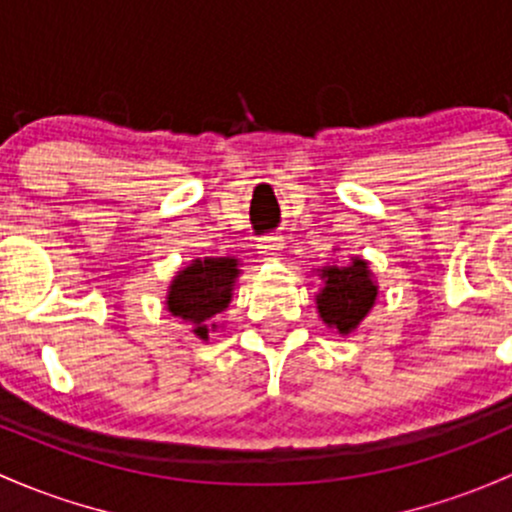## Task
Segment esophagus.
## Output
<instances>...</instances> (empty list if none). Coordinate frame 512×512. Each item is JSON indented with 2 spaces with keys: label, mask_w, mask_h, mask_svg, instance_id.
<instances>
[{
  "label": "esophagus",
  "mask_w": 512,
  "mask_h": 512,
  "mask_svg": "<svg viewBox=\"0 0 512 512\" xmlns=\"http://www.w3.org/2000/svg\"><path fill=\"white\" fill-rule=\"evenodd\" d=\"M282 247H284L282 235H265V238H260V242H257V250H260L265 257H274Z\"/></svg>",
  "instance_id": "1"
}]
</instances>
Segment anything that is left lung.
Instances as JSON below:
<instances>
[{
    "mask_svg": "<svg viewBox=\"0 0 512 512\" xmlns=\"http://www.w3.org/2000/svg\"><path fill=\"white\" fill-rule=\"evenodd\" d=\"M319 272V277L324 279V287L316 294L321 321L328 328H336L341 336H348L368 316L378 297L373 272L368 270V262L360 257H353L346 267L331 265Z\"/></svg>",
    "mask_w": 512,
    "mask_h": 512,
    "instance_id": "left-lung-1",
    "label": "left lung"
}]
</instances>
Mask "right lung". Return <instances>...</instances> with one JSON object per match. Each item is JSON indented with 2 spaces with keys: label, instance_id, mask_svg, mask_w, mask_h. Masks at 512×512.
<instances>
[{
  "label": "right lung",
  "instance_id": "1",
  "mask_svg": "<svg viewBox=\"0 0 512 512\" xmlns=\"http://www.w3.org/2000/svg\"><path fill=\"white\" fill-rule=\"evenodd\" d=\"M238 260L235 257H198L171 279L166 294V309L171 316L188 321L193 333L208 341L213 316L228 309L233 299L235 279H238Z\"/></svg>",
  "mask_w": 512,
  "mask_h": 512
}]
</instances>
